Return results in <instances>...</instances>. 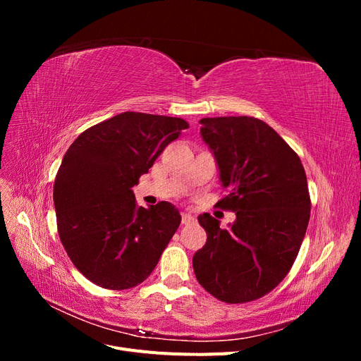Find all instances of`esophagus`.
Here are the masks:
<instances>
[{"label": "esophagus", "mask_w": 361, "mask_h": 361, "mask_svg": "<svg viewBox=\"0 0 361 361\" xmlns=\"http://www.w3.org/2000/svg\"><path fill=\"white\" fill-rule=\"evenodd\" d=\"M192 221H194V216L191 214H187V212L182 214V224H190Z\"/></svg>", "instance_id": "1"}]
</instances>
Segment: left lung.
Here are the masks:
<instances>
[{
  "mask_svg": "<svg viewBox=\"0 0 361 361\" xmlns=\"http://www.w3.org/2000/svg\"><path fill=\"white\" fill-rule=\"evenodd\" d=\"M200 134L227 191L216 206L236 214L221 228L199 215L207 239L192 257L194 274L228 304L262 298L288 276L307 231L310 194L300 157L256 117H206Z\"/></svg>",
  "mask_w": 361,
  "mask_h": 361,
  "instance_id": "left-lung-1",
  "label": "left lung"
}]
</instances>
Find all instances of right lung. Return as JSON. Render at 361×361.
<instances>
[{
  "label": "right lung",
  "mask_w": 361,
  "mask_h": 361,
  "mask_svg": "<svg viewBox=\"0 0 361 361\" xmlns=\"http://www.w3.org/2000/svg\"><path fill=\"white\" fill-rule=\"evenodd\" d=\"M190 125L179 117L126 111L76 138L54 183L61 244L94 285L123 290L143 283L180 224L169 202L138 206L141 174Z\"/></svg>",
  "instance_id": "obj_1"
}]
</instances>
